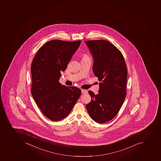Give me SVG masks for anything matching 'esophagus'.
Returning <instances> with one entry per match:
<instances>
[{
	"mask_svg": "<svg viewBox=\"0 0 161 161\" xmlns=\"http://www.w3.org/2000/svg\"><path fill=\"white\" fill-rule=\"evenodd\" d=\"M87 91L86 90H81V93L83 94H86L87 93Z\"/></svg>",
	"mask_w": 161,
	"mask_h": 161,
	"instance_id": "esophagus-1",
	"label": "esophagus"
}]
</instances>
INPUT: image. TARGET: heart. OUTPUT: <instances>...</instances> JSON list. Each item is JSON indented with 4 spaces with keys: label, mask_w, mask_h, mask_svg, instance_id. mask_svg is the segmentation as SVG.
I'll return each mask as SVG.
<instances>
[{
    "label": "heart",
    "mask_w": 161,
    "mask_h": 161,
    "mask_svg": "<svg viewBox=\"0 0 161 161\" xmlns=\"http://www.w3.org/2000/svg\"><path fill=\"white\" fill-rule=\"evenodd\" d=\"M82 57H83V58H82V59H84L89 58V57H88V56H87L86 54L83 55Z\"/></svg>",
    "instance_id": "obj_1"
}]
</instances>
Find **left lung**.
Listing matches in <instances>:
<instances>
[{
    "mask_svg": "<svg viewBox=\"0 0 161 161\" xmlns=\"http://www.w3.org/2000/svg\"><path fill=\"white\" fill-rule=\"evenodd\" d=\"M85 43L92 54L93 73L100 81L97 95L89 91L92 100L86 105V110L95 121L104 123L116 115L124 102L126 65L121 52L108 41H87Z\"/></svg>",
    "mask_w": 161,
    "mask_h": 161,
    "instance_id": "8db88e82",
    "label": "left lung"
}]
</instances>
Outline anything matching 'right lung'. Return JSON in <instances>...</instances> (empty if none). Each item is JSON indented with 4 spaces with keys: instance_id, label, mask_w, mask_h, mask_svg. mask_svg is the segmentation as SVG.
Wrapping results in <instances>:
<instances>
[{
    "instance_id": "obj_1",
    "label": "right lung",
    "mask_w": 161,
    "mask_h": 161,
    "mask_svg": "<svg viewBox=\"0 0 161 161\" xmlns=\"http://www.w3.org/2000/svg\"><path fill=\"white\" fill-rule=\"evenodd\" d=\"M80 43L50 41L40 48L32 61L31 94L43 114L53 121L69 115L81 94L78 87L59 82L61 71L66 69Z\"/></svg>"
}]
</instances>
